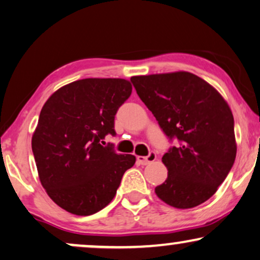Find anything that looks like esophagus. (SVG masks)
Segmentation results:
<instances>
[{
	"instance_id": "1",
	"label": "esophagus",
	"mask_w": 260,
	"mask_h": 260,
	"mask_svg": "<svg viewBox=\"0 0 260 260\" xmlns=\"http://www.w3.org/2000/svg\"><path fill=\"white\" fill-rule=\"evenodd\" d=\"M155 159H157V154H155L154 152H150L147 157H141V155L137 157V161L141 165H147V164H150V162L154 161Z\"/></svg>"
}]
</instances>
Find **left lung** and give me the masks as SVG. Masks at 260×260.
I'll list each match as a JSON object with an SVG mask.
<instances>
[{"label": "left lung", "instance_id": "1", "mask_svg": "<svg viewBox=\"0 0 260 260\" xmlns=\"http://www.w3.org/2000/svg\"><path fill=\"white\" fill-rule=\"evenodd\" d=\"M137 94L170 140L168 178L155 193L169 206L192 208L216 192L234 164V119L222 96L190 72L134 76Z\"/></svg>", "mask_w": 260, "mask_h": 260}]
</instances>
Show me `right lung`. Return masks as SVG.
I'll use <instances>...</instances> for the list:
<instances>
[{
	"label": "right lung",
	"instance_id": "1",
	"mask_svg": "<svg viewBox=\"0 0 260 260\" xmlns=\"http://www.w3.org/2000/svg\"><path fill=\"white\" fill-rule=\"evenodd\" d=\"M132 94L122 78H85L58 89L41 109L32 151L41 185L55 205L75 215L100 212L115 196L124 172L136 162L113 145L117 109Z\"/></svg>",
	"mask_w": 260,
	"mask_h": 260
}]
</instances>
